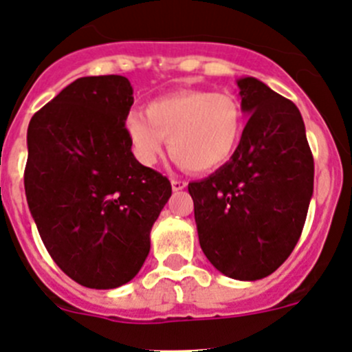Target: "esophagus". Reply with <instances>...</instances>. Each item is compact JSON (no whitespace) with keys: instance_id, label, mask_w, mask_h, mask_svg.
<instances>
[{"instance_id":"esophagus-1","label":"esophagus","mask_w":352,"mask_h":352,"mask_svg":"<svg viewBox=\"0 0 352 352\" xmlns=\"http://www.w3.org/2000/svg\"><path fill=\"white\" fill-rule=\"evenodd\" d=\"M187 187V182L186 180H180V179H172V189L175 190V192H179V190H184Z\"/></svg>"}]
</instances>
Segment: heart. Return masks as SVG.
I'll return each instance as SVG.
<instances>
[{
  "label": "heart",
  "mask_w": 352,
  "mask_h": 352,
  "mask_svg": "<svg viewBox=\"0 0 352 352\" xmlns=\"http://www.w3.org/2000/svg\"><path fill=\"white\" fill-rule=\"evenodd\" d=\"M133 153L144 166L162 158L168 141L173 160L196 173L218 170L230 162L243 134V110L230 94L180 90L156 98L146 116L126 119Z\"/></svg>",
  "instance_id": "heart-1"
}]
</instances>
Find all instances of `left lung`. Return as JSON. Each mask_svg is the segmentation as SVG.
Returning a JSON list of instances; mask_svg holds the SVG:
<instances>
[{
  "label": "left lung",
  "mask_w": 352,
  "mask_h": 352,
  "mask_svg": "<svg viewBox=\"0 0 352 352\" xmlns=\"http://www.w3.org/2000/svg\"><path fill=\"white\" fill-rule=\"evenodd\" d=\"M250 116L239 148L208 179L189 184L199 243L225 276L257 281L298 243L314 194V156L296 105L257 78L236 80Z\"/></svg>",
  "instance_id": "obj_1"
}]
</instances>
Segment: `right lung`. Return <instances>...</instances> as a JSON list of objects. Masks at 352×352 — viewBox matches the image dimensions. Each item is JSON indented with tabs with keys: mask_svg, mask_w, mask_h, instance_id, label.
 Wrapping results in <instances>:
<instances>
[{
	"mask_svg": "<svg viewBox=\"0 0 352 352\" xmlns=\"http://www.w3.org/2000/svg\"><path fill=\"white\" fill-rule=\"evenodd\" d=\"M133 102L127 78H78L28 124L23 182L32 218L61 271L94 289L119 287L140 272L172 196L170 180L131 151Z\"/></svg>",
	"mask_w": 352,
	"mask_h": 352,
	"instance_id": "obj_1",
	"label": "right lung"
}]
</instances>
